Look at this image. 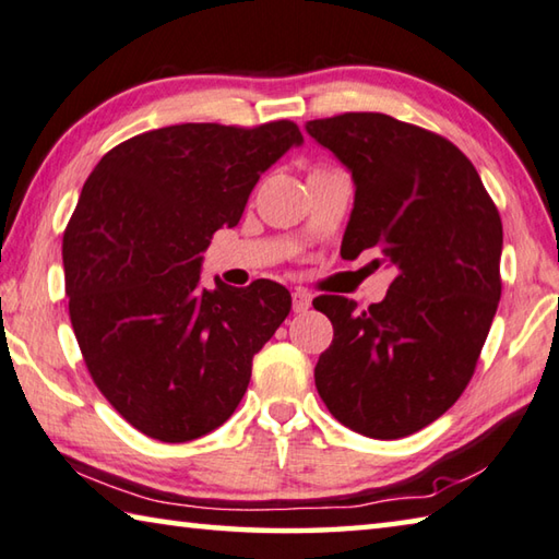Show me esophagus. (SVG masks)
Wrapping results in <instances>:
<instances>
[{
    "instance_id": "esophagus-1",
    "label": "esophagus",
    "mask_w": 559,
    "mask_h": 559,
    "mask_svg": "<svg viewBox=\"0 0 559 559\" xmlns=\"http://www.w3.org/2000/svg\"><path fill=\"white\" fill-rule=\"evenodd\" d=\"M310 302H312V296L308 290H302V288L293 290V312H308Z\"/></svg>"
}]
</instances>
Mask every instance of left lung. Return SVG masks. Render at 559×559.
Returning a JSON list of instances; mask_svg holds the SVG:
<instances>
[{
  "label": "left lung",
  "instance_id": "left-lung-1",
  "mask_svg": "<svg viewBox=\"0 0 559 559\" xmlns=\"http://www.w3.org/2000/svg\"><path fill=\"white\" fill-rule=\"evenodd\" d=\"M306 129L357 186L342 257L373 249V266L395 271L367 310L342 296L312 302L334 328L314 385L349 430L399 440L450 411L479 361L501 300L499 210L472 160L428 129L379 111Z\"/></svg>",
  "mask_w": 559,
  "mask_h": 559
}]
</instances>
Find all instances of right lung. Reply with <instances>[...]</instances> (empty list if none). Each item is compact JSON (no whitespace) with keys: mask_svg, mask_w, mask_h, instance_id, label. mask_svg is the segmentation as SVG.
<instances>
[{"mask_svg":"<svg viewBox=\"0 0 559 559\" xmlns=\"http://www.w3.org/2000/svg\"><path fill=\"white\" fill-rule=\"evenodd\" d=\"M300 144L288 119L176 124L121 141L85 180L63 235L70 322L97 389L148 438L219 428L247 393L253 354L288 318L278 283L202 288L200 266L263 170Z\"/></svg>","mask_w":559,"mask_h":559,"instance_id":"1","label":"right lung"}]
</instances>
